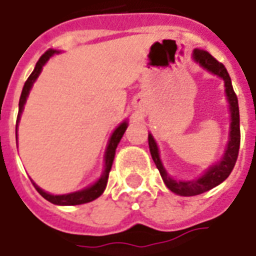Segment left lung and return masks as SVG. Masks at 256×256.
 I'll return each mask as SVG.
<instances>
[{"instance_id": "1", "label": "left lung", "mask_w": 256, "mask_h": 256, "mask_svg": "<svg viewBox=\"0 0 256 256\" xmlns=\"http://www.w3.org/2000/svg\"><path fill=\"white\" fill-rule=\"evenodd\" d=\"M192 60H196V64L202 66L204 69H206L208 72L214 73L216 76L223 78L224 82V91H226V97H228V106H230V133H228V141L226 146V151L222 159L216 164L212 165L206 172L204 173L201 178H196V180H190V182H183V180H174L168 174V172L162 165V160L159 156V150L156 142L154 140L152 134H148V146H150V152L152 156L155 165L158 168L159 173L162 176L164 183L166 187L178 196H192L202 194L205 191H209L216 186H219L222 182H224L228 178V174L233 170L236 160L238 156V150H240V110H238V100L237 96L233 90L232 86V78L228 76V70L223 64L218 62V60L204 50H194L192 51Z\"/></svg>"}]
</instances>
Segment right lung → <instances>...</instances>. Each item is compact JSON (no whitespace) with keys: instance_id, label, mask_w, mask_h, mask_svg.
<instances>
[{"instance_id":"1","label":"right lung","mask_w":256,"mask_h":256,"mask_svg":"<svg viewBox=\"0 0 256 256\" xmlns=\"http://www.w3.org/2000/svg\"><path fill=\"white\" fill-rule=\"evenodd\" d=\"M56 51L54 50H48L47 52H44L40 56L38 62L36 64L34 70L32 72V74L28 76V78L26 80V83L23 86L22 94H20V100H19V114H18V120H16V133H18V123H19V119H20V115H22L23 106L26 104V100H28V92H30V88L36 82V78H38V74L42 70V66L47 64V60L52 56L54 54ZM128 128V122L120 123L118 128H115V132L110 136V141H108V146L105 150V169H104L101 178H98L96 183L87 187L84 190L76 191V192H70V194H64V196H52V194H48L44 190H41L40 187L36 183H33V186L36 187V190L40 192L41 196H44L47 201H50L51 204H55V205H80V204L91 202L94 201L96 198L101 196L106 187V183H108V178H110V168H112V164H114V158H115V151L116 146L119 144V141L123 137V134ZM18 136V134H16Z\"/></svg>"}]
</instances>
